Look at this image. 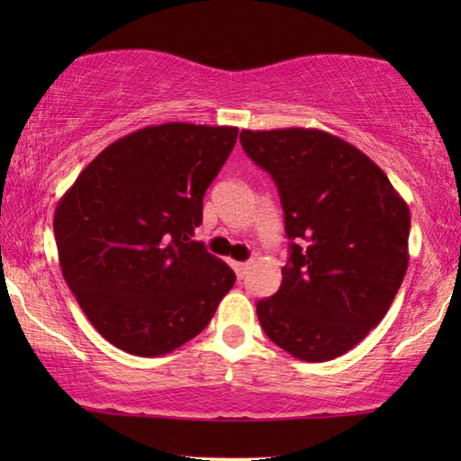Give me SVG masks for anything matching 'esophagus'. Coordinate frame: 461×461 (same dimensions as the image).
Returning a JSON list of instances; mask_svg holds the SVG:
<instances>
[{
  "label": "esophagus",
  "instance_id": "obj_1",
  "mask_svg": "<svg viewBox=\"0 0 461 461\" xmlns=\"http://www.w3.org/2000/svg\"><path fill=\"white\" fill-rule=\"evenodd\" d=\"M232 268H235L237 276L241 279V276H245V273L249 270V262H232Z\"/></svg>",
  "mask_w": 461,
  "mask_h": 461
}]
</instances>
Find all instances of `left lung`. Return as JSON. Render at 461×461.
<instances>
[{"label": "left lung", "instance_id": "obj_1", "mask_svg": "<svg viewBox=\"0 0 461 461\" xmlns=\"http://www.w3.org/2000/svg\"><path fill=\"white\" fill-rule=\"evenodd\" d=\"M239 140L273 176L292 239L258 321L300 361H331L393 304L409 264V207L367 155L323 130H243Z\"/></svg>", "mask_w": 461, "mask_h": 461}]
</instances>
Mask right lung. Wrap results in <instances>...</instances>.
<instances>
[{
    "instance_id": "add662e5",
    "label": "right lung",
    "mask_w": 461,
    "mask_h": 461,
    "mask_svg": "<svg viewBox=\"0 0 461 461\" xmlns=\"http://www.w3.org/2000/svg\"><path fill=\"white\" fill-rule=\"evenodd\" d=\"M237 134L232 125H149L109 144L60 197L62 276L117 348L136 357L180 348L235 285L229 264L193 237Z\"/></svg>"
}]
</instances>
